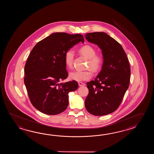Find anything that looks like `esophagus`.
<instances>
[{
    "mask_svg": "<svg viewBox=\"0 0 154 154\" xmlns=\"http://www.w3.org/2000/svg\"><path fill=\"white\" fill-rule=\"evenodd\" d=\"M78 84L80 86H85V83H83L82 82H79Z\"/></svg>",
    "mask_w": 154,
    "mask_h": 154,
    "instance_id": "34e87169",
    "label": "esophagus"
}]
</instances>
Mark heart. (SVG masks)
I'll use <instances>...</instances> for the list:
<instances>
[{
	"label": "heart",
	"instance_id": "obj_1",
	"mask_svg": "<svg viewBox=\"0 0 154 154\" xmlns=\"http://www.w3.org/2000/svg\"><path fill=\"white\" fill-rule=\"evenodd\" d=\"M79 52L82 55L88 59L87 66L90 68L93 72H97L101 68L102 58L100 56L96 55V50L90 45L82 46L79 49ZM74 58V51L72 49H69L66 52L64 57V61L68 68H71L73 64ZM92 73L90 70H74L69 73V78L76 82H82L91 78Z\"/></svg>",
	"mask_w": 154,
	"mask_h": 154
}]
</instances>
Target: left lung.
<instances>
[{
	"label": "left lung",
	"mask_w": 154,
	"mask_h": 154,
	"mask_svg": "<svg viewBox=\"0 0 154 154\" xmlns=\"http://www.w3.org/2000/svg\"><path fill=\"white\" fill-rule=\"evenodd\" d=\"M85 38L101 48L103 57L101 72L95 80L86 84L89 92L85 107L92 115H108L118 108L128 88L129 63L121 45L106 33H88Z\"/></svg>",
	"instance_id": "obj_1"
}]
</instances>
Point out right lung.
<instances>
[{"mask_svg":"<svg viewBox=\"0 0 154 154\" xmlns=\"http://www.w3.org/2000/svg\"><path fill=\"white\" fill-rule=\"evenodd\" d=\"M84 38L81 34L53 33L33 48L25 66L24 83L32 105L48 115L59 114L68 106V94L78 88L75 80L61 82L68 74L65 54Z\"/></svg>","mask_w":154,"mask_h":154,"instance_id":"add662e5","label":"right lung"}]
</instances>
